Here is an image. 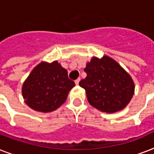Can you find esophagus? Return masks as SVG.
I'll return each instance as SVG.
<instances>
[{"label":"esophagus","instance_id":"esophagus-1","mask_svg":"<svg viewBox=\"0 0 154 154\" xmlns=\"http://www.w3.org/2000/svg\"><path fill=\"white\" fill-rule=\"evenodd\" d=\"M80 78H77V80H76V81H75V84L77 85H78V84H79V82H80Z\"/></svg>","mask_w":154,"mask_h":154}]
</instances>
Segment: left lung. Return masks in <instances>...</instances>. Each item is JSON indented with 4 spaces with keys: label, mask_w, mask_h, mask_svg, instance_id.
Returning <instances> with one entry per match:
<instances>
[{
    "label": "left lung",
    "mask_w": 154,
    "mask_h": 154,
    "mask_svg": "<svg viewBox=\"0 0 154 154\" xmlns=\"http://www.w3.org/2000/svg\"><path fill=\"white\" fill-rule=\"evenodd\" d=\"M87 77L79 85L85 90L93 107L112 113L126 107L134 94L135 85L131 76L109 56L93 57L87 62Z\"/></svg>",
    "instance_id": "8db88e82"
}]
</instances>
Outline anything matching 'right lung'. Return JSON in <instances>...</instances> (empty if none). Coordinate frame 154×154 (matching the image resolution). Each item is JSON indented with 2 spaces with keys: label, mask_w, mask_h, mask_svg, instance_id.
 I'll return each instance as SVG.
<instances>
[{
  "label": "right lung",
  "mask_w": 154,
  "mask_h": 154,
  "mask_svg": "<svg viewBox=\"0 0 154 154\" xmlns=\"http://www.w3.org/2000/svg\"><path fill=\"white\" fill-rule=\"evenodd\" d=\"M75 83L69 79L67 70L57 60L42 61L30 72L22 85L25 104L35 111L49 112L67 99Z\"/></svg>",
  "instance_id": "1"
}]
</instances>
